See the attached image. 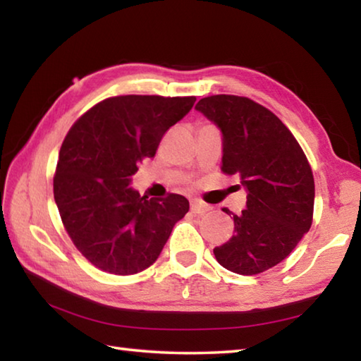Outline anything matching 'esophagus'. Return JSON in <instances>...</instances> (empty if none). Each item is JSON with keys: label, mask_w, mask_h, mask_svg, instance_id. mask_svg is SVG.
<instances>
[{"label": "esophagus", "mask_w": 361, "mask_h": 361, "mask_svg": "<svg viewBox=\"0 0 361 361\" xmlns=\"http://www.w3.org/2000/svg\"><path fill=\"white\" fill-rule=\"evenodd\" d=\"M208 209H209V207L205 205V203H202L199 200L191 202V212L195 214H203L205 212H208Z\"/></svg>", "instance_id": "obj_1"}]
</instances>
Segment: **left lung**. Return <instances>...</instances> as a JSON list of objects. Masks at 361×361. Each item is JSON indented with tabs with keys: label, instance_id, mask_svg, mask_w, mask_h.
Segmentation results:
<instances>
[{
	"label": "left lung",
	"instance_id": "8db88e82",
	"mask_svg": "<svg viewBox=\"0 0 361 361\" xmlns=\"http://www.w3.org/2000/svg\"><path fill=\"white\" fill-rule=\"evenodd\" d=\"M195 110L222 135V172L237 175L246 209L233 216V235L213 249L233 273L257 274L289 255L312 222L314 178L303 149L279 118L247 97H203Z\"/></svg>",
	"mask_w": 361,
	"mask_h": 361
}]
</instances>
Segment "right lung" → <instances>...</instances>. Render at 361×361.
Returning <instances> with one entry per match:
<instances>
[{
  "mask_svg": "<svg viewBox=\"0 0 361 361\" xmlns=\"http://www.w3.org/2000/svg\"><path fill=\"white\" fill-rule=\"evenodd\" d=\"M195 102L189 97L116 96L90 109L64 139L54 195L72 243L102 271L135 274L153 265L189 212L178 194L148 199L130 186L143 158Z\"/></svg>",
  "mask_w": 361,
  "mask_h": 361,
  "instance_id": "obj_1",
  "label": "right lung"
}]
</instances>
